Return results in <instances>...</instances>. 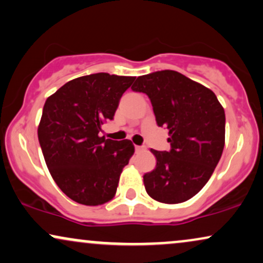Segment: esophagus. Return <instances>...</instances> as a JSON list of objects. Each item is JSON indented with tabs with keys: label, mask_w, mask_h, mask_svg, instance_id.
<instances>
[{
	"label": "esophagus",
	"mask_w": 263,
	"mask_h": 263,
	"mask_svg": "<svg viewBox=\"0 0 263 263\" xmlns=\"http://www.w3.org/2000/svg\"><path fill=\"white\" fill-rule=\"evenodd\" d=\"M135 149H136V152H141V151H143V148L142 147H139V145H135Z\"/></svg>",
	"instance_id": "1"
}]
</instances>
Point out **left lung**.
Here are the masks:
<instances>
[{
    "mask_svg": "<svg viewBox=\"0 0 263 263\" xmlns=\"http://www.w3.org/2000/svg\"><path fill=\"white\" fill-rule=\"evenodd\" d=\"M151 99L156 124L168 129L170 152L151 149L156 166L143 176L145 191L164 204L187 201L208 183L224 147V109L211 89L181 72L138 76L131 87Z\"/></svg>",
    "mask_w": 263,
    "mask_h": 263,
    "instance_id": "1",
    "label": "left lung"
}]
</instances>
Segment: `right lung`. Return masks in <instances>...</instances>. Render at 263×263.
Instances as JSON below:
<instances>
[{
    "label": "right lung",
    "mask_w": 263,
    "mask_h": 263,
    "mask_svg": "<svg viewBox=\"0 0 263 263\" xmlns=\"http://www.w3.org/2000/svg\"><path fill=\"white\" fill-rule=\"evenodd\" d=\"M135 76L98 72L66 82L46 99L37 135L52 178L66 197L97 206L114 198L131 141L99 137Z\"/></svg>",
    "instance_id": "1"
}]
</instances>
